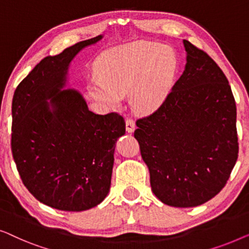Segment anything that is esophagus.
Returning <instances> with one entry per match:
<instances>
[{
    "instance_id": "esophagus-1",
    "label": "esophagus",
    "mask_w": 249,
    "mask_h": 249,
    "mask_svg": "<svg viewBox=\"0 0 249 249\" xmlns=\"http://www.w3.org/2000/svg\"><path fill=\"white\" fill-rule=\"evenodd\" d=\"M125 123H126V132H128V133L134 132L135 123H134V121L132 120V118H126Z\"/></svg>"
}]
</instances>
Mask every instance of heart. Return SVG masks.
I'll return each instance as SVG.
<instances>
[{"label":"heart","instance_id":"heart-1","mask_svg":"<svg viewBox=\"0 0 249 249\" xmlns=\"http://www.w3.org/2000/svg\"><path fill=\"white\" fill-rule=\"evenodd\" d=\"M177 59L171 48L138 41L107 52L99 72L88 82L90 93L107 106L118 107L129 93L135 111L149 114L164 103L173 88Z\"/></svg>","mask_w":249,"mask_h":249}]
</instances>
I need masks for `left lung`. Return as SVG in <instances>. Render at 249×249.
Returning <instances> with one entry per match:
<instances>
[{
    "label": "left lung",
    "instance_id": "1",
    "mask_svg": "<svg viewBox=\"0 0 249 249\" xmlns=\"http://www.w3.org/2000/svg\"><path fill=\"white\" fill-rule=\"evenodd\" d=\"M186 65L164 103L136 121L153 194L175 208L201 205L219 193L238 158L236 103L225 73L184 40Z\"/></svg>",
    "mask_w": 249,
    "mask_h": 249
}]
</instances>
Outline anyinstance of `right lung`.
<instances>
[{
    "label": "right lung",
    "mask_w": 249,
    "mask_h": 249,
    "mask_svg": "<svg viewBox=\"0 0 249 249\" xmlns=\"http://www.w3.org/2000/svg\"><path fill=\"white\" fill-rule=\"evenodd\" d=\"M101 38L41 59L13 94L11 149L17 169L38 201L62 211H85L104 201L115 144L125 134L121 115L94 114L79 91L63 90L74 56Z\"/></svg>",
    "instance_id": "right-lung-1"
}]
</instances>
